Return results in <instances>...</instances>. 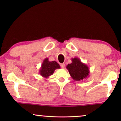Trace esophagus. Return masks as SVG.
<instances>
[{
  "label": "esophagus",
  "mask_w": 121,
  "mask_h": 121,
  "mask_svg": "<svg viewBox=\"0 0 121 121\" xmlns=\"http://www.w3.org/2000/svg\"><path fill=\"white\" fill-rule=\"evenodd\" d=\"M60 67L62 68H64V67H65V64L64 63H62L60 64Z\"/></svg>",
  "instance_id": "esophagus-1"
}]
</instances>
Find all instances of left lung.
<instances>
[{"mask_svg": "<svg viewBox=\"0 0 121 121\" xmlns=\"http://www.w3.org/2000/svg\"><path fill=\"white\" fill-rule=\"evenodd\" d=\"M72 63L68 64L66 68L73 79L75 81H81L86 79L90 73L88 66L77 57L72 58Z\"/></svg>", "mask_w": 121, "mask_h": 121, "instance_id": "8db88e82", "label": "left lung"}]
</instances>
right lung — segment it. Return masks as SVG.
Here are the masks:
<instances>
[{
  "label": "right lung",
  "mask_w": 121,
  "mask_h": 121,
  "mask_svg": "<svg viewBox=\"0 0 121 121\" xmlns=\"http://www.w3.org/2000/svg\"><path fill=\"white\" fill-rule=\"evenodd\" d=\"M60 65L56 61H49L48 58H45L43 61L41 68L39 69V74L44 78H48L49 76L54 73L57 69H60Z\"/></svg>",
  "instance_id": "right-lung-1"
}]
</instances>
